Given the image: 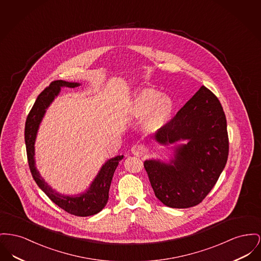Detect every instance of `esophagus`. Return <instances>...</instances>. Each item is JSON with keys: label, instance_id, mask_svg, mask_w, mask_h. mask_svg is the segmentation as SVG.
<instances>
[{"label": "esophagus", "instance_id": "esophagus-1", "mask_svg": "<svg viewBox=\"0 0 261 261\" xmlns=\"http://www.w3.org/2000/svg\"><path fill=\"white\" fill-rule=\"evenodd\" d=\"M131 152H132V153H133L134 155L140 156V155H142L143 153H144V147L141 146V145H134V146L131 148Z\"/></svg>", "mask_w": 261, "mask_h": 261}]
</instances>
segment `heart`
Wrapping results in <instances>:
<instances>
[{
  "label": "heart",
  "mask_w": 261,
  "mask_h": 261,
  "mask_svg": "<svg viewBox=\"0 0 261 261\" xmlns=\"http://www.w3.org/2000/svg\"><path fill=\"white\" fill-rule=\"evenodd\" d=\"M127 112L134 119L143 117L142 128L152 133L163 128L170 119L173 101L167 94H162L152 88H145L133 95Z\"/></svg>",
  "instance_id": "b5f03b06"
}]
</instances>
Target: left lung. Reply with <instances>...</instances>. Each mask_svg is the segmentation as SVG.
Returning a JSON list of instances; mask_svg holds the SVG:
<instances>
[{
  "instance_id": "left-lung-1",
  "label": "left lung",
  "mask_w": 261,
  "mask_h": 261,
  "mask_svg": "<svg viewBox=\"0 0 261 261\" xmlns=\"http://www.w3.org/2000/svg\"><path fill=\"white\" fill-rule=\"evenodd\" d=\"M153 139L172 151L167 162H144L155 197L170 208L199 204L214 187L229 154L227 120L219 99L202 86Z\"/></svg>"
}]
</instances>
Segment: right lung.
Here are the masks:
<instances>
[{
    "mask_svg": "<svg viewBox=\"0 0 261 261\" xmlns=\"http://www.w3.org/2000/svg\"><path fill=\"white\" fill-rule=\"evenodd\" d=\"M81 86L80 83L54 81L49 87L41 92L35 100L31 112L27 118L24 129V140L27 146V153L29 160V166L31 174L38 187L58 205L63 210L70 214L88 217L100 212L108 201V192L114 171L118 167L123 155H116L108 160L97 172L96 176L90 184L89 188L77 195H65L53 189L40 175L35 166V141L37 132L42 121L47 108L53 102V100L59 95L61 88H77Z\"/></svg>",
    "mask_w": 261,
    "mask_h": 261,
    "instance_id": "add662e5",
    "label": "right lung"
}]
</instances>
